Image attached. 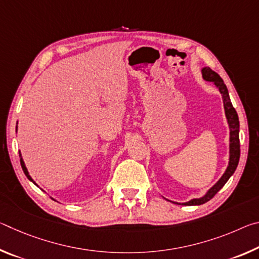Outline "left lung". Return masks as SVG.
<instances>
[{
  "label": "left lung",
  "mask_w": 259,
  "mask_h": 259,
  "mask_svg": "<svg viewBox=\"0 0 259 259\" xmlns=\"http://www.w3.org/2000/svg\"><path fill=\"white\" fill-rule=\"evenodd\" d=\"M201 74H202V77L204 81L212 82V84L217 88L219 93L222 95L223 99V105H224V111H225V116L227 124H229L230 129V143H229V164H227L224 174L222 175V177L218 179L217 183L211 186L209 190L205 192V194L201 196V198H193L187 202H176V201H171L169 199L165 200L170 201V202L176 203V204H182V205H200L205 202H208L210 199H212L214 194L221 190V188L225 185L226 182L229 181L230 177L234 174L236 166L239 163L240 159V138H239V133H240V123H239V117L238 113H236L235 108L231 103L229 90H227V87L225 85L223 78L218 75L216 72H213L211 68L209 67H202L201 68Z\"/></svg>",
  "instance_id": "obj_1"
}]
</instances>
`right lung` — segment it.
I'll return each instance as SVG.
<instances>
[{
	"label": "right lung",
	"instance_id": "obj_1",
	"mask_svg": "<svg viewBox=\"0 0 259 259\" xmlns=\"http://www.w3.org/2000/svg\"><path fill=\"white\" fill-rule=\"evenodd\" d=\"M17 124H18V122H17ZM17 128H18V126H16V131H17ZM19 156H20V164H21V168H23L24 172H25V175H26V177H27L30 182H33V183L35 184V185L38 186L37 184L33 181V178L30 177V175H29V172H28V170H27V168H26V164H25V162H24V160H23V157H21V153H20V152H19Z\"/></svg>",
	"mask_w": 259,
	"mask_h": 259
}]
</instances>
